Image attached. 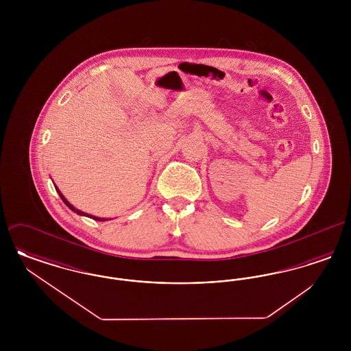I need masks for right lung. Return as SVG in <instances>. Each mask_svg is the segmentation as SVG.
I'll return each mask as SVG.
<instances>
[{"label": "right lung", "instance_id": "add662e5", "mask_svg": "<svg viewBox=\"0 0 351 351\" xmlns=\"http://www.w3.org/2000/svg\"><path fill=\"white\" fill-rule=\"evenodd\" d=\"M55 188H56V191H58V193H59V196H60V199H62V200H63V202H64V204H66V205H67L68 208H69V209H71V210H73V212H75V213H77V215H80V216H86V217L93 218V219H96V221H106V219H108V218L95 217V216H90V215H86V213H84V212H82V210H79V209H76V208H75V206H73V205H71V204H69V202H68L67 199H66V197H64V196H63V195H62V192H60V191H59V188H58V186H55Z\"/></svg>", "mask_w": 351, "mask_h": 351}]
</instances>
